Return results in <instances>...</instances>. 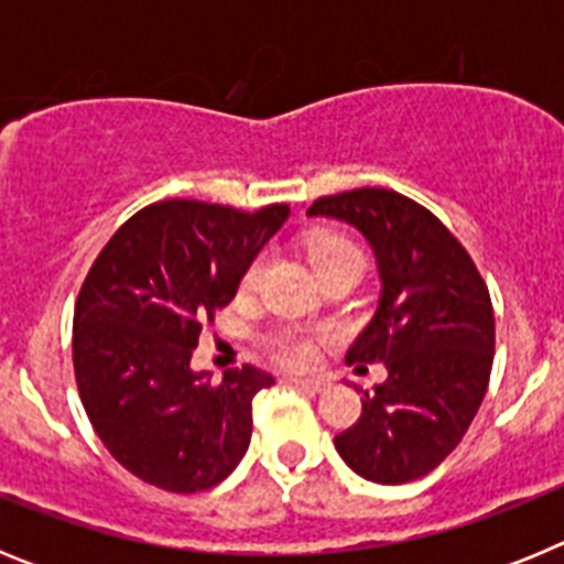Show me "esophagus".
Returning a JSON list of instances; mask_svg holds the SVG:
<instances>
[{
	"instance_id": "34e87169",
	"label": "esophagus",
	"mask_w": 564,
	"mask_h": 564,
	"mask_svg": "<svg viewBox=\"0 0 564 564\" xmlns=\"http://www.w3.org/2000/svg\"><path fill=\"white\" fill-rule=\"evenodd\" d=\"M291 381L296 383V387H305V390H311V392H325V390H327V381H325V378L291 376Z\"/></svg>"
}]
</instances>
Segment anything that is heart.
I'll list each match as a JSON object with an SVG mask.
<instances>
[{"mask_svg":"<svg viewBox=\"0 0 564 564\" xmlns=\"http://www.w3.org/2000/svg\"><path fill=\"white\" fill-rule=\"evenodd\" d=\"M307 257H311L313 271L322 273L333 265H341V262H364L361 251L356 248L352 239H347L344 234L336 231H318L307 239ZM259 276H262V259L251 262L242 276V288L253 291L259 285ZM316 356V347L313 341L302 336H285L279 341V358H285L288 364H311Z\"/></svg>","mask_w":564,"mask_h":564,"instance_id":"b5f03b06","label":"heart"}]
</instances>
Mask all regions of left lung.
Masks as SVG:
<instances>
[{
    "label": "left lung",
    "mask_w": 564,
    "mask_h": 564,
    "mask_svg": "<svg viewBox=\"0 0 564 564\" xmlns=\"http://www.w3.org/2000/svg\"><path fill=\"white\" fill-rule=\"evenodd\" d=\"M307 217L347 223L372 248L378 307L347 364L381 361L336 452L364 480L398 486L430 475L475 421L495 361L491 296L466 248L435 214L390 188L330 194Z\"/></svg>",
    "instance_id": "left-lung-1"
}]
</instances>
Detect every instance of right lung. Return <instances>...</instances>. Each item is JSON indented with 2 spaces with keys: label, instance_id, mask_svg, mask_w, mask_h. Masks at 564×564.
Segmentation results:
<instances>
[{
  "label": "right lung",
  "instance_id": "add662e5",
  "mask_svg": "<svg viewBox=\"0 0 564 564\" xmlns=\"http://www.w3.org/2000/svg\"><path fill=\"white\" fill-rule=\"evenodd\" d=\"M288 217V206L154 203L89 268L73 316L78 395L109 455L149 486L194 495L248 452L253 395L273 376L246 364L212 383L192 352Z\"/></svg>",
  "mask_w": 564,
  "mask_h": 564
}]
</instances>
